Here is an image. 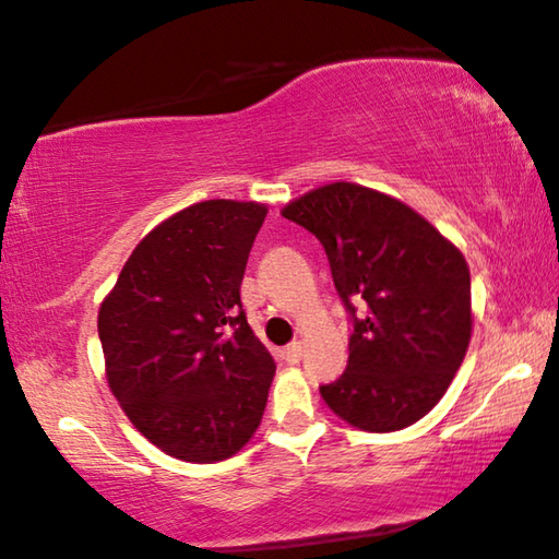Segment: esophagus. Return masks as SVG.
Listing matches in <instances>:
<instances>
[{"label":"esophagus","mask_w":559,"mask_h":559,"mask_svg":"<svg viewBox=\"0 0 559 559\" xmlns=\"http://www.w3.org/2000/svg\"><path fill=\"white\" fill-rule=\"evenodd\" d=\"M301 355H304V344L301 342H290L286 349H283V357H286L290 365H296L298 359H301Z\"/></svg>","instance_id":"obj_1"}]
</instances>
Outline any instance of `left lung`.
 Returning a JSON list of instances; mask_svg holds the SVG:
<instances>
[{
  "mask_svg": "<svg viewBox=\"0 0 559 559\" xmlns=\"http://www.w3.org/2000/svg\"><path fill=\"white\" fill-rule=\"evenodd\" d=\"M281 215L317 235L355 321L347 369L319 388L329 411L367 433L418 423L466 357V258L405 202L355 182L317 187ZM352 297L362 304L359 318Z\"/></svg>",
  "mask_w": 559,
  "mask_h": 559,
  "instance_id": "obj_1",
  "label": "left lung"
}]
</instances>
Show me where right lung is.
I'll list each match as a JSON object with an SVG mask.
<instances>
[{
	"label": "right lung",
	"instance_id": "obj_1",
	"mask_svg": "<svg viewBox=\"0 0 559 559\" xmlns=\"http://www.w3.org/2000/svg\"><path fill=\"white\" fill-rule=\"evenodd\" d=\"M269 207L204 200L133 248L98 311L106 380L126 418L171 459L225 461L261 426L276 361L240 283Z\"/></svg>",
	"mask_w": 559,
	"mask_h": 559
}]
</instances>
